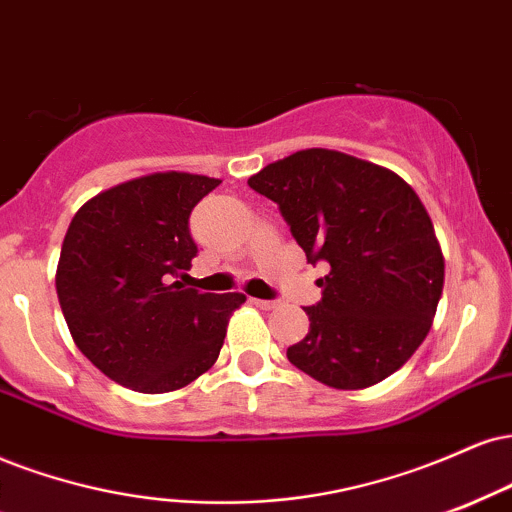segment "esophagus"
I'll return each instance as SVG.
<instances>
[{"label":"esophagus","instance_id":"obj_1","mask_svg":"<svg viewBox=\"0 0 512 512\" xmlns=\"http://www.w3.org/2000/svg\"><path fill=\"white\" fill-rule=\"evenodd\" d=\"M252 305H257L260 310H272L274 300H260V298H252Z\"/></svg>","mask_w":512,"mask_h":512}]
</instances>
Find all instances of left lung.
<instances>
[{
  "mask_svg": "<svg viewBox=\"0 0 512 512\" xmlns=\"http://www.w3.org/2000/svg\"><path fill=\"white\" fill-rule=\"evenodd\" d=\"M248 186L279 205L307 262L329 267L291 365L343 391L391 377L427 338L443 291L441 245L415 190L322 147L267 164Z\"/></svg>",
  "mask_w": 512,
  "mask_h": 512,
  "instance_id": "obj_1",
  "label": "left lung"
}]
</instances>
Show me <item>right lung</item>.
I'll return each mask as SVG.
<instances>
[{"label":"right lung","mask_w":512,"mask_h":512,"mask_svg":"<svg viewBox=\"0 0 512 512\" xmlns=\"http://www.w3.org/2000/svg\"><path fill=\"white\" fill-rule=\"evenodd\" d=\"M219 178L166 171L85 202L61 245L57 295L80 353L140 393L188 386L217 362L243 293H200L176 276L197 255L190 212Z\"/></svg>","instance_id":"obj_1"}]
</instances>
